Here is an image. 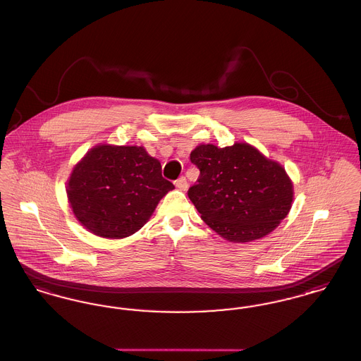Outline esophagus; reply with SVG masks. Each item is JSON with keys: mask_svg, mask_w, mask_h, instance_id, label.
Returning <instances> with one entry per match:
<instances>
[{"mask_svg": "<svg viewBox=\"0 0 361 361\" xmlns=\"http://www.w3.org/2000/svg\"><path fill=\"white\" fill-rule=\"evenodd\" d=\"M175 186H176L179 190H182V192H186V190H188V188H189L188 179H186L185 176H180V178H178V179L175 180Z\"/></svg>", "mask_w": 361, "mask_h": 361, "instance_id": "obj_1", "label": "esophagus"}]
</instances>
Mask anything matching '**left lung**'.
Returning a JSON list of instances; mask_svg holds the SVG:
<instances>
[{"label": "left lung", "mask_w": 361, "mask_h": 361, "mask_svg": "<svg viewBox=\"0 0 361 361\" xmlns=\"http://www.w3.org/2000/svg\"><path fill=\"white\" fill-rule=\"evenodd\" d=\"M190 161L200 176L188 195L202 220L223 238H262L288 215L293 185L286 172L253 146L200 145Z\"/></svg>", "instance_id": "1"}]
</instances>
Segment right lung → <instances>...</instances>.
<instances>
[{"label": "right lung", "mask_w": 361, "mask_h": 361, "mask_svg": "<svg viewBox=\"0 0 361 361\" xmlns=\"http://www.w3.org/2000/svg\"><path fill=\"white\" fill-rule=\"evenodd\" d=\"M173 189L144 147H93L73 169L67 194L76 219L93 234L124 238L138 231Z\"/></svg>", "instance_id": "add662e5"}]
</instances>
